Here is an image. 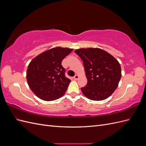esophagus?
Instances as JSON below:
<instances>
[{"label":"esophagus","mask_w":146,"mask_h":146,"mask_svg":"<svg viewBox=\"0 0 146 146\" xmlns=\"http://www.w3.org/2000/svg\"><path fill=\"white\" fill-rule=\"evenodd\" d=\"M79 77H80V76H79L78 74H76V76H75L74 77V80H78V78H79Z\"/></svg>","instance_id":"esophagus-1"}]
</instances>
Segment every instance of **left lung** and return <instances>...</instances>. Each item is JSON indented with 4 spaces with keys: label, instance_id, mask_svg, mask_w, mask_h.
Here are the masks:
<instances>
[{
    "label": "left lung",
    "instance_id": "left-lung-1",
    "mask_svg": "<svg viewBox=\"0 0 146 146\" xmlns=\"http://www.w3.org/2000/svg\"><path fill=\"white\" fill-rule=\"evenodd\" d=\"M83 62L86 85L83 95L92 100H103L111 96L121 78V68L114 57L100 48H80L74 51Z\"/></svg>",
    "mask_w": 146,
    "mask_h": 146
}]
</instances>
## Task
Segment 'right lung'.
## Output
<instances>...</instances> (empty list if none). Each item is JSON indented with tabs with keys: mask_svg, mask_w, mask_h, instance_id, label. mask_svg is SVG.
<instances>
[{
	"mask_svg": "<svg viewBox=\"0 0 146 146\" xmlns=\"http://www.w3.org/2000/svg\"><path fill=\"white\" fill-rule=\"evenodd\" d=\"M72 50L55 47L42 52L30 61L26 78L30 90L38 98L52 101L64 94L70 80L64 76L61 61Z\"/></svg>",
	"mask_w": 146,
	"mask_h": 146,
	"instance_id": "right-lung-1",
	"label": "right lung"
}]
</instances>
